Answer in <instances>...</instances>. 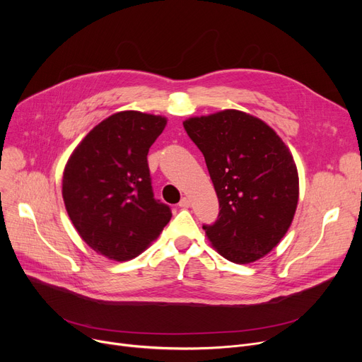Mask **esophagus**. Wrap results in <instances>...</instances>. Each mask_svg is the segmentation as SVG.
Segmentation results:
<instances>
[{"instance_id": "1", "label": "esophagus", "mask_w": 362, "mask_h": 362, "mask_svg": "<svg viewBox=\"0 0 362 362\" xmlns=\"http://www.w3.org/2000/svg\"><path fill=\"white\" fill-rule=\"evenodd\" d=\"M179 206H182V208H189V206H191V199L183 197V198L180 199V202H179Z\"/></svg>"}]
</instances>
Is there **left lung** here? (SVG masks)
<instances>
[{
  "mask_svg": "<svg viewBox=\"0 0 362 362\" xmlns=\"http://www.w3.org/2000/svg\"><path fill=\"white\" fill-rule=\"evenodd\" d=\"M204 154L220 213L204 226L226 259L250 264L272 252L288 233L299 199L298 168L289 148L261 119L223 110L183 122Z\"/></svg>",
  "mask_w": 362,
  "mask_h": 362,
  "instance_id": "left-lung-1",
  "label": "left lung"
}]
</instances>
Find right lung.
Instances as JSON below:
<instances>
[{
    "mask_svg": "<svg viewBox=\"0 0 362 362\" xmlns=\"http://www.w3.org/2000/svg\"><path fill=\"white\" fill-rule=\"evenodd\" d=\"M167 117L126 110L95 126L70 154L63 199L82 240L112 261H129L154 242L171 218L154 199L148 151Z\"/></svg>",
    "mask_w": 362,
    "mask_h": 362,
    "instance_id": "1",
    "label": "right lung"
}]
</instances>
